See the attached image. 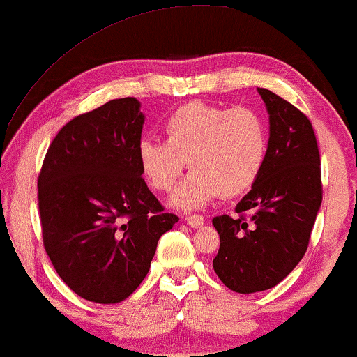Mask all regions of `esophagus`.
I'll return each mask as SVG.
<instances>
[{
  "instance_id": "34e87169",
  "label": "esophagus",
  "mask_w": 357,
  "mask_h": 357,
  "mask_svg": "<svg viewBox=\"0 0 357 357\" xmlns=\"http://www.w3.org/2000/svg\"><path fill=\"white\" fill-rule=\"evenodd\" d=\"M185 222H188L190 228H199V227H202V225H204V217H202V215H197V213L188 215V217H185Z\"/></svg>"
}]
</instances>
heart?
Segmentation results:
<instances>
[{"label": "heart", "instance_id": "1", "mask_svg": "<svg viewBox=\"0 0 357 357\" xmlns=\"http://www.w3.org/2000/svg\"><path fill=\"white\" fill-rule=\"evenodd\" d=\"M167 142L142 139L137 158L147 183L168 192L185 168L188 179L173 194L179 208H197L217 197L233 199L252 188L267 155V129L250 108L190 102L165 123Z\"/></svg>", "mask_w": 357, "mask_h": 357}]
</instances>
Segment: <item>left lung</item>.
<instances>
[{
    "instance_id": "1",
    "label": "left lung",
    "mask_w": 357,
    "mask_h": 357,
    "mask_svg": "<svg viewBox=\"0 0 357 357\" xmlns=\"http://www.w3.org/2000/svg\"><path fill=\"white\" fill-rule=\"evenodd\" d=\"M270 114L267 155L234 212L215 217L220 249L213 268L236 293L273 288L307 250L322 204L320 152L312 123L294 105L257 89Z\"/></svg>"
}]
</instances>
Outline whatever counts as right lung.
Segmentation results:
<instances>
[{
  "mask_svg": "<svg viewBox=\"0 0 357 357\" xmlns=\"http://www.w3.org/2000/svg\"><path fill=\"white\" fill-rule=\"evenodd\" d=\"M134 97L109 100L59 129L38 174L43 245L80 298L121 303L149 273L158 239L179 222L142 178L144 114Z\"/></svg>",
  "mask_w": 357,
  "mask_h": 357,
  "instance_id": "add662e5",
  "label": "right lung"
}]
</instances>
